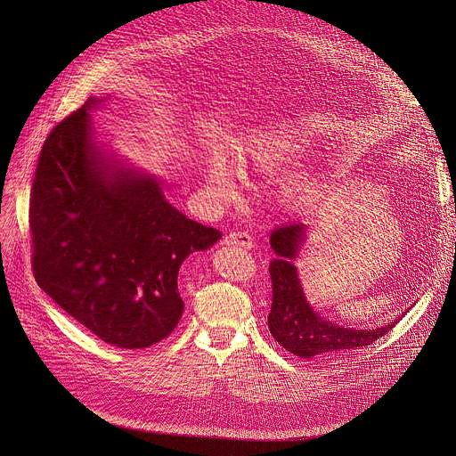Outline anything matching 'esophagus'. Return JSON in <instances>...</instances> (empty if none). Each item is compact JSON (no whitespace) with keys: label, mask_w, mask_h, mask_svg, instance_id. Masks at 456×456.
I'll use <instances>...</instances> for the list:
<instances>
[{"label":"esophagus","mask_w":456,"mask_h":456,"mask_svg":"<svg viewBox=\"0 0 456 456\" xmlns=\"http://www.w3.org/2000/svg\"><path fill=\"white\" fill-rule=\"evenodd\" d=\"M225 243L250 248V247H254V238L247 231H234V232H229L225 236Z\"/></svg>","instance_id":"obj_1"}]
</instances>
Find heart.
I'll list each match as a JSON object with an SVG mask.
<instances>
[{
    "instance_id": "b5f03b06",
    "label": "heart",
    "mask_w": 456,
    "mask_h": 456,
    "mask_svg": "<svg viewBox=\"0 0 456 456\" xmlns=\"http://www.w3.org/2000/svg\"><path fill=\"white\" fill-rule=\"evenodd\" d=\"M308 148L310 142L301 129L285 122L252 139L243 159L259 173L276 175L299 164L308 155ZM204 183L206 191L215 200L234 202L240 197L238 171L222 155H213L208 160ZM317 189L319 187L314 180L297 178L285 187V192L292 204L310 206L317 197Z\"/></svg>"
}]
</instances>
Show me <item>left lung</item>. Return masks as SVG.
<instances>
[{"label":"left lung","instance_id":"obj_1","mask_svg":"<svg viewBox=\"0 0 456 456\" xmlns=\"http://www.w3.org/2000/svg\"><path fill=\"white\" fill-rule=\"evenodd\" d=\"M306 225L294 222L271 232V247L276 257L269 265L273 280V306L269 330L273 338L290 354L312 357H334L371 345L395 327L403 317L384 322L379 329H345L338 322L322 319L306 301L297 269L294 265L306 238Z\"/></svg>","mask_w":456,"mask_h":456}]
</instances>
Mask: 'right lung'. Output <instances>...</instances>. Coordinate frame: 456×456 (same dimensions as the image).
<instances>
[{
    "instance_id": "add662e5",
    "label": "right lung",
    "mask_w": 456,
    "mask_h": 456,
    "mask_svg": "<svg viewBox=\"0 0 456 456\" xmlns=\"http://www.w3.org/2000/svg\"><path fill=\"white\" fill-rule=\"evenodd\" d=\"M46 137L30 192L37 285L108 345L139 350L178 324L183 259L222 232L175 209L153 175L124 167L94 137L90 110Z\"/></svg>"
}]
</instances>
